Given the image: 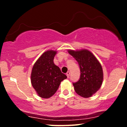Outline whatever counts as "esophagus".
Listing matches in <instances>:
<instances>
[{"label":"esophagus","instance_id":"1","mask_svg":"<svg viewBox=\"0 0 127 127\" xmlns=\"http://www.w3.org/2000/svg\"><path fill=\"white\" fill-rule=\"evenodd\" d=\"M70 75V73L69 72H67L66 75H67V78H69Z\"/></svg>","mask_w":127,"mask_h":127}]
</instances>
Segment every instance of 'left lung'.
Here are the masks:
<instances>
[{"label": "left lung", "instance_id": "8db88e82", "mask_svg": "<svg viewBox=\"0 0 127 127\" xmlns=\"http://www.w3.org/2000/svg\"><path fill=\"white\" fill-rule=\"evenodd\" d=\"M79 65L81 76L78 81L73 83L76 93L84 98L91 97L101 87L103 79L102 67L91 52L87 49L68 50Z\"/></svg>", "mask_w": 127, "mask_h": 127}]
</instances>
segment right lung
<instances>
[{"label": "right lung", "instance_id": "add662e5", "mask_svg": "<svg viewBox=\"0 0 127 127\" xmlns=\"http://www.w3.org/2000/svg\"><path fill=\"white\" fill-rule=\"evenodd\" d=\"M57 51H47L36 61L32 68V85L39 97L48 98L56 93L61 82L67 78L54 63Z\"/></svg>", "mask_w": 127, "mask_h": 127}]
</instances>
